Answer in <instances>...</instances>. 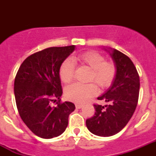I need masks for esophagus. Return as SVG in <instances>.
<instances>
[{"label":"esophagus","instance_id":"1","mask_svg":"<svg viewBox=\"0 0 156 156\" xmlns=\"http://www.w3.org/2000/svg\"><path fill=\"white\" fill-rule=\"evenodd\" d=\"M83 107L82 105L80 104H76V108H81Z\"/></svg>","mask_w":156,"mask_h":156}]
</instances>
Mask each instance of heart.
I'll list each match as a JSON object with an SVG mask.
<instances>
[{
  "instance_id": "obj_1",
  "label": "heart",
  "mask_w": 156,
  "mask_h": 156,
  "mask_svg": "<svg viewBox=\"0 0 156 156\" xmlns=\"http://www.w3.org/2000/svg\"><path fill=\"white\" fill-rule=\"evenodd\" d=\"M75 60L81 66L91 69L88 80L94 81L105 89L113 83L116 77V66L112 62H105L104 55L95 51H88L77 55ZM75 63L69 58L65 59L59 68V77L62 82L69 83L73 80L75 73ZM98 93L94 83H75L67 87L65 91L66 98L76 103H83Z\"/></svg>"
}]
</instances>
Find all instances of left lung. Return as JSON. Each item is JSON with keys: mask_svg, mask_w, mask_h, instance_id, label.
Returning a JSON list of instances; mask_svg holds the SVG:
<instances>
[{"mask_svg": "<svg viewBox=\"0 0 156 156\" xmlns=\"http://www.w3.org/2000/svg\"><path fill=\"white\" fill-rule=\"evenodd\" d=\"M110 55L116 66V77L109 89L98 98L109 105L105 108L94 105V115L86 120L87 129L101 137L112 136L127 124L137 107L140 90L138 73L130 58L115 49Z\"/></svg>", "mask_w": 156, "mask_h": 156, "instance_id": "8db88e82", "label": "left lung"}]
</instances>
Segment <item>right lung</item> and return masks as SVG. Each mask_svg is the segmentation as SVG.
Returning <instances> with one entry per match:
<instances>
[{
    "label": "right lung",
    "instance_id": "right-lung-1",
    "mask_svg": "<svg viewBox=\"0 0 156 156\" xmlns=\"http://www.w3.org/2000/svg\"><path fill=\"white\" fill-rule=\"evenodd\" d=\"M75 50V45L52 47L25 59L14 83L16 105L21 119L41 138L61 135L68 126L69 115L75 109L69 101L60 102L62 94L59 68ZM58 99L57 105L50 102Z\"/></svg>",
    "mask_w": 156,
    "mask_h": 156
}]
</instances>
